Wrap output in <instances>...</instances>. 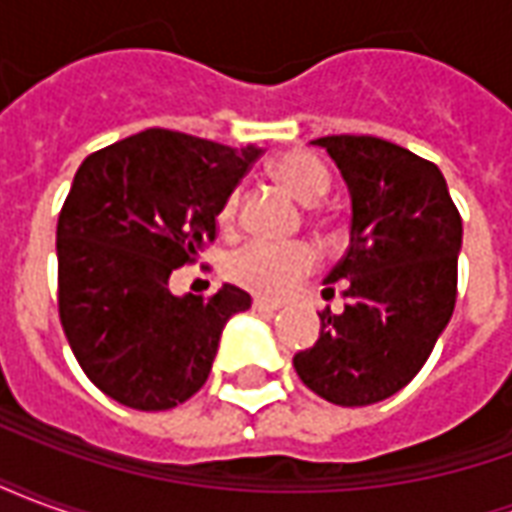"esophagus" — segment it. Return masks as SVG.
<instances>
[{"instance_id": "34e87169", "label": "esophagus", "mask_w": 512, "mask_h": 512, "mask_svg": "<svg viewBox=\"0 0 512 512\" xmlns=\"http://www.w3.org/2000/svg\"><path fill=\"white\" fill-rule=\"evenodd\" d=\"M252 307H255L257 312H277L279 307H282V304H279V301H271V299H260V296H257V299L252 301Z\"/></svg>"}]
</instances>
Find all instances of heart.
Listing matches in <instances>:
<instances>
[{"instance_id": "obj_1", "label": "heart", "mask_w": 512, "mask_h": 512, "mask_svg": "<svg viewBox=\"0 0 512 512\" xmlns=\"http://www.w3.org/2000/svg\"><path fill=\"white\" fill-rule=\"evenodd\" d=\"M271 175L304 205H315L329 191V172L318 158L307 150H288L271 164ZM241 194L230 191L222 202L219 222L233 227L238 216ZM315 249L307 244H271V241H249L227 257V277L235 285L263 293V296H285L315 268Z\"/></svg>"}]
</instances>
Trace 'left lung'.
I'll return each mask as SVG.
<instances>
[{
	"label": "left lung",
	"instance_id": "left-lung-1",
	"mask_svg": "<svg viewBox=\"0 0 512 512\" xmlns=\"http://www.w3.org/2000/svg\"><path fill=\"white\" fill-rule=\"evenodd\" d=\"M351 191V244L323 296L345 282V310L321 312V337L293 356L315 395L370 406L417 376L450 323L461 213L436 164L378 136H321Z\"/></svg>",
	"mask_w": 512,
	"mask_h": 512
}]
</instances>
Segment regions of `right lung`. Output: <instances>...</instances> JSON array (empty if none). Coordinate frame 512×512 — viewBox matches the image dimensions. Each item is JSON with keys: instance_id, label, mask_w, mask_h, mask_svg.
<instances>
[{"instance_id": "obj_1", "label": "right lung", "mask_w": 512, "mask_h": 512, "mask_svg": "<svg viewBox=\"0 0 512 512\" xmlns=\"http://www.w3.org/2000/svg\"><path fill=\"white\" fill-rule=\"evenodd\" d=\"M263 150L147 128L84 158L57 222V304L104 395L167 411L208 381L224 323L252 307L222 285L175 296L169 274L216 238V216Z\"/></svg>"}]
</instances>
